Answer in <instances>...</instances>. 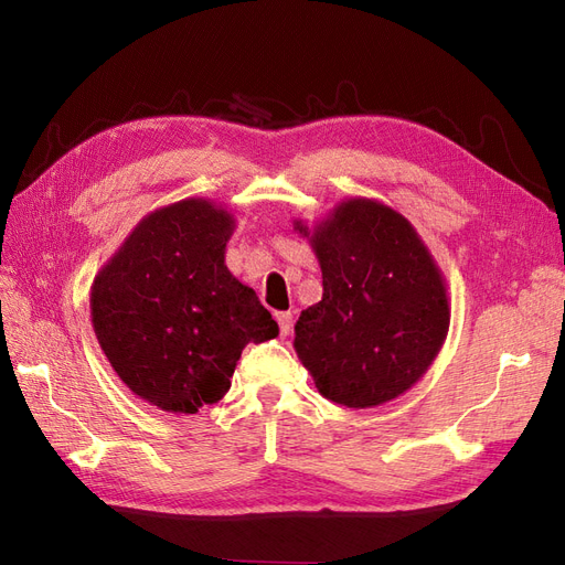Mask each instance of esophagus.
Returning <instances> with one entry per match:
<instances>
[{"label": "esophagus", "instance_id": "obj_1", "mask_svg": "<svg viewBox=\"0 0 565 565\" xmlns=\"http://www.w3.org/2000/svg\"><path fill=\"white\" fill-rule=\"evenodd\" d=\"M276 320H278V324H280V334L287 337L289 330H292V313H289V311H280V313H276Z\"/></svg>", "mask_w": 565, "mask_h": 565}]
</instances>
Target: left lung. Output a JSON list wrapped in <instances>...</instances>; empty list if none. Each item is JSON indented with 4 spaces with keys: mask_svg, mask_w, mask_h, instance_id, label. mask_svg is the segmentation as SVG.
<instances>
[{
    "mask_svg": "<svg viewBox=\"0 0 565 565\" xmlns=\"http://www.w3.org/2000/svg\"><path fill=\"white\" fill-rule=\"evenodd\" d=\"M309 237L322 299L301 311L295 349L324 398L374 407L417 384L450 328L448 289L409 221L386 204L351 198Z\"/></svg>",
    "mask_w": 565,
    "mask_h": 565,
    "instance_id": "obj_1",
    "label": "left lung"
}]
</instances>
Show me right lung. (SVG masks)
<instances>
[{"mask_svg":"<svg viewBox=\"0 0 565 565\" xmlns=\"http://www.w3.org/2000/svg\"><path fill=\"white\" fill-rule=\"evenodd\" d=\"M235 218L188 198L139 221L92 285V322L117 377L164 413L218 403L243 349L278 322L226 266Z\"/></svg>","mask_w":565,"mask_h":565,"instance_id":"right-lung-1","label":"right lung"}]
</instances>
